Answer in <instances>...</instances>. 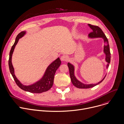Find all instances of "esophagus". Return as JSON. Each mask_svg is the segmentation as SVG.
<instances>
[{"label":"esophagus","mask_w":124,"mask_h":124,"mask_svg":"<svg viewBox=\"0 0 124 124\" xmlns=\"http://www.w3.org/2000/svg\"><path fill=\"white\" fill-rule=\"evenodd\" d=\"M61 60L62 61H67L68 60V57L66 55H63L61 56Z\"/></svg>","instance_id":"34e87169"}]
</instances>
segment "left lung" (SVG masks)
<instances>
[{"instance_id": "left-lung-1", "label": "left lung", "mask_w": 124, "mask_h": 124, "mask_svg": "<svg viewBox=\"0 0 124 124\" xmlns=\"http://www.w3.org/2000/svg\"><path fill=\"white\" fill-rule=\"evenodd\" d=\"M88 26L92 29V32L90 33L88 37L90 39L93 38H102L104 40V42L105 43L104 46V53L106 55L105 60L108 62L106 65V68L108 69L109 66V64L110 63V49H109V45L108 44V40L107 38L106 37V35L102 30V29L99 27L97 26L92 25L91 24H88ZM68 67L69 68V74H70V77L71 79V81L73 85L79 88H89L92 87H94L98 84L101 83L105 78L106 75L103 78V79L96 84H85L83 83L82 82L79 81L75 76V67L70 62H68L67 63Z\"/></svg>"}]
</instances>
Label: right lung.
<instances>
[{"label":"right lung","mask_w":124,"mask_h":124,"mask_svg":"<svg viewBox=\"0 0 124 124\" xmlns=\"http://www.w3.org/2000/svg\"><path fill=\"white\" fill-rule=\"evenodd\" d=\"M26 33V31H22L17 35L15 42L11 48L9 59V67L10 73L16 85L21 89L25 91L34 93H40L43 92H46L50 89L53 85L55 74L56 70L60 66L61 61L60 58H58L49 64L47 67L42 78L36 83L28 85H23L17 79L15 75L14 68L12 63V58L16 45L17 44L19 39L25 35Z\"/></svg>","instance_id":"right-lung-1"}]
</instances>
